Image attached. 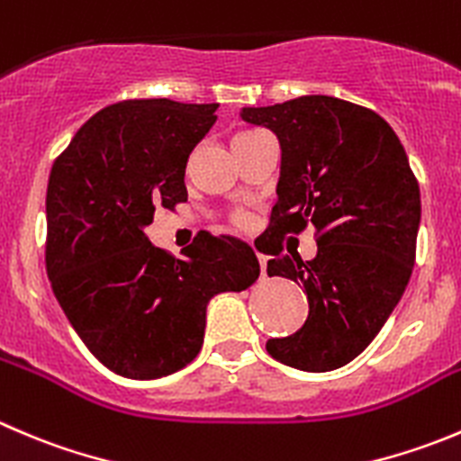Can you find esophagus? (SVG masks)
<instances>
[{
    "label": "esophagus",
    "mask_w": 461,
    "mask_h": 461,
    "mask_svg": "<svg viewBox=\"0 0 461 461\" xmlns=\"http://www.w3.org/2000/svg\"><path fill=\"white\" fill-rule=\"evenodd\" d=\"M258 263H261V275L266 276V266H267V258L263 254H258Z\"/></svg>",
    "instance_id": "obj_1"
}]
</instances>
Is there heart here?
Wrapping results in <instances>:
<instances>
[{
    "label": "heart",
    "mask_w": 461,
    "mask_h": 461,
    "mask_svg": "<svg viewBox=\"0 0 461 461\" xmlns=\"http://www.w3.org/2000/svg\"><path fill=\"white\" fill-rule=\"evenodd\" d=\"M257 132H261V131H243V132H239V135L234 137V140L231 141H239V140H245V137H252V135H257ZM239 221H243V218L239 216Z\"/></svg>",
    "instance_id": "obj_1"
}]
</instances>
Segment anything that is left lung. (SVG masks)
Returning <instances> with one entry per match:
<instances>
[{"instance_id": "left-lung-1", "label": "left lung", "mask_w": 461, "mask_h": 461, "mask_svg": "<svg viewBox=\"0 0 461 461\" xmlns=\"http://www.w3.org/2000/svg\"><path fill=\"white\" fill-rule=\"evenodd\" d=\"M243 119L281 144L279 200L267 231L316 230L312 262L270 249L267 275L306 290L308 317L288 338L267 339L279 363L330 372L367 349L399 303L417 258L419 182L390 123L333 96L248 107Z\"/></svg>"}]
</instances>
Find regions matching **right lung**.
I'll return each instance as SVG.
<instances>
[{"instance_id": "1", "label": "right lung", "mask_w": 461, "mask_h": 461, "mask_svg": "<svg viewBox=\"0 0 461 461\" xmlns=\"http://www.w3.org/2000/svg\"><path fill=\"white\" fill-rule=\"evenodd\" d=\"M216 107L112 103L51 167L49 281L85 347L119 376L150 381L186 367L203 349L209 299L249 288L261 272L252 248L231 236H200L176 258L144 234L155 209L186 203V159Z\"/></svg>"}]
</instances>
